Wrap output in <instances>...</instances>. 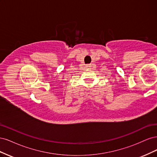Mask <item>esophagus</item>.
<instances>
[{
  "instance_id": "esophagus-1",
  "label": "esophagus",
  "mask_w": 157,
  "mask_h": 157,
  "mask_svg": "<svg viewBox=\"0 0 157 157\" xmlns=\"http://www.w3.org/2000/svg\"><path fill=\"white\" fill-rule=\"evenodd\" d=\"M86 67L87 69H89L90 67V65H86Z\"/></svg>"
}]
</instances>
